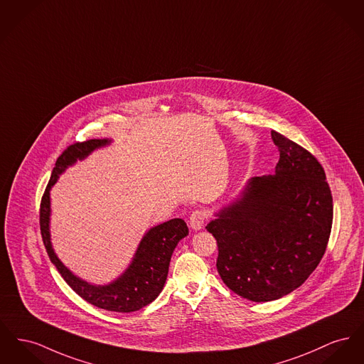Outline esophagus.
Returning a JSON list of instances; mask_svg holds the SVG:
<instances>
[{
	"instance_id": "obj_1",
	"label": "esophagus",
	"mask_w": 364,
	"mask_h": 364,
	"mask_svg": "<svg viewBox=\"0 0 364 364\" xmlns=\"http://www.w3.org/2000/svg\"><path fill=\"white\" fill-rule=\"evenodd\" d=\"M206 218H208V214L205 213L203 210H195V212H193V214L190 215V220H188L190 227L193 228V231L202 230V228H203V224H205V221H206Z\"/></svg>"
}]
</instances>
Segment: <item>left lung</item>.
<instances>
[{
	"mask_svg": "<svg viewBox=\"0 0 364 364\" xmlns=\"http://www.w3.org/2000/svg\"><path fill=\"white\" fill-rule=\"evenodd\" d=\"M275 174L253 177L206 230L217 271L243 299L265 302L299 287L319 265L333 224V196L319 161L272 130Z\"/></svg>",
	"mask_w": 364,
	"mask_h": 364,
	"instance_id": "left-lung-1",
	"label": "left lung"
}]
</instances>
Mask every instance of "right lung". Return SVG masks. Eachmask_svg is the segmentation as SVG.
<instances>
[{
    "label": "right lung",
    "instance_id": "1",
    "mask_svg": "<svg viewBox=\"0 0 364 364\" xmlns=\"http://www.w3.org/2000/svg\"><path fill=\"white\" fill-rule=\"evenodd\" d=\"M111 143L107 139H92L82 143L68 146L58 158L52 171L50 180L41 199L40 209V227L43 245L52 264L58 268L65 283L89 304L112 312H134L149 305L159 296L168 278L169 264L173 250L177 243L188 235V227L181 218H173L164 224L152 227L143 236L133 261L128 269L119 277L105 286H95L75 277L63 262L58 258L49 234V215H50V198L49 191L58 181L63 171L74 165L77 159H84L92 151L105 147Z\"/></svg>",
    "mask_w": 364,
    "mask_h": 364
}]
</instances>
